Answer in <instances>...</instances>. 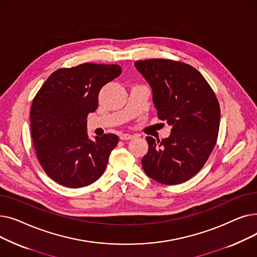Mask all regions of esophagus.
<instances>
[{
    "instance_id": "esophagus-1",
    "label": "esophagus",
    "mask_w": 257,
    "mask_h": 257,
    "mask_svg": "<svg viewBox=\"0 0 257 257\" xmlns=\"http://www.w3.org/2000/svg\"><path fill=\"white\" fill-rule=\"evenodd\" d=\"M119 139L121 141H129V140L133 139V136H131V134H129V133H121L119 136Z\"/></svg>"
}]
</instances>
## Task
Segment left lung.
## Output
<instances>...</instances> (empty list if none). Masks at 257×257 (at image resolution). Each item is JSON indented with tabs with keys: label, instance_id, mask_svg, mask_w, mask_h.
<instances>
[{
	"label": "left lung",
	"instance_id": "8db88e82",
	"mask_svg": "<svg viewBox=\"0 0 257 257\" xmlns=\"http://www.w3.org/2000/svg\"><path fill=\"white\" fill-rule=\"evenodd\" d=\"M150 84L157 115L172 127L168 139L147 137L145 173L153 180L180 184L203 168L217 143L220 105L205 78L195 67L169 59L134 63Z\"/></svg>",
	"mask_w": 257,
	"mask_h": 257
}]
</instances>
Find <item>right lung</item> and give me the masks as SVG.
I'll return each instance as SVG.
<instances>
[{
    "instance_id": "1",
    "label": "right lung",
    "mask_w": 257,
    "mask_h": 257,
    "mask_svg": "<svg viewBox=\"0 0 257 257\" xmlns=\"http://www.w3.org/2000/svg\"><path fill=\"white\" fill-rule=\"evenodd\" d=\"M120 73L117 64L59 69L36 93L30 110L31 137L39 164L54 181L79 188L102 176L118 137L108 133L89 140L86 118L98 108L101 88Z\"/></svg>"
}]
</instances>
